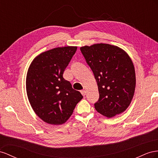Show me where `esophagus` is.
I'll return each instance as SVG.
<instances>
[{
	"label": "esophagus",
	"mask_w": 158,
	"mask_h": 158,
	"mask_svg": "<svg viewBox=\"0 0 158 158\" xmlns=\"http://www.w3.org/2000/svg\"><path fill=\"white\" fill-rule=\"evenodd\" d=\"M81 93L83 96H85V94L87 93V91H85V90H82V91H81Z\"/></svg>",
	"instance_id": "1"
}]
</instances>
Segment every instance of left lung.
I'll return each instance as SVG.
<instances>
[{
  "label": "left lung",
  "instance_id": "obj_1",
  "mask_svg": "<svg viewBox=\"0 0 158 158\" xmlns=\"http://www.w3.org/2000/svg\"><path fill=\"white\" fill-rule=\"evenodd\" d=\"M94 75L99 93L97 111L112 118L126 110L136 87V73L128 54L118 46L96 44L80 48Z\"/></svg>",
  "mask_w": 158,
  "mask_h": 158
}]
</instances>
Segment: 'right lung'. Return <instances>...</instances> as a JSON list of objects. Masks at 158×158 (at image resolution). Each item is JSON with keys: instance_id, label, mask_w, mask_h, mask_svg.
Instances as JSON below:
<instances>
[{"instance_id": "right-lung-1", "label": "right lung", "mask_w": 158, "mask_h": 158, "mask_svg": "<svg viewBox=\"0 0 158 158\" xmlns=\"http://www.w3.org/2000/svg\"><path fill=\"white\" fill-rule=\"evenodd\" d=\"M77 49V46L58 47L40 53L27 72L26 87L30 104L39 118L48 124H64L83 98L81 93L63 77Z\"/></svg>"}]
</instances>
